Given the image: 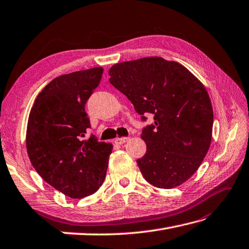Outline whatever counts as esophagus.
<instances>
[{"label":"esophagus","mask_w":249,"mask_h":249,"mask_svg":"<svg viewBox=\"0 0 249 249\" xmlns=\"http://www.w3.org/2000/svg\"><path fill=\"white\" fill-rule=\"evenodd\" d=\"M130 140V138H125V136H124V138H117L115 140V143L118 144V145H123L124 143H126Z\"/></svg>","instance_id":"esophagus-1"}]
</instances>
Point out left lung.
I'll return each instance as SVG.
<instances>
[{"label": "left lung", "instance_id": "obj_1", "mask_svg": "<svg viewBox=\"0 0 249 249\" xmlns=\"http://www.w3.org/2000/svg\"><path fill=\"white\" fill-rule=\"evenodd\" d=\"M108 74L142 119L154 115L155 124L141 135L146 154L136 161L144 178L163 189L188 180L212 142L214 114L204 86L184 65L161 57L117 63Z\"/></svg>", "mask_w": 249, "mask_h": 249}]
</instances>
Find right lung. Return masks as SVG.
I'll list each match as a JSON object with an SVG mask.
<instances>
[{"instance_id":"obj_1","label":"right lung","mask_w":249,"mask_h":249,"mask_svg":"<svg viewBox=\"0 0 249 249\" xmlns=\"http://www.w3.org/2000/svg\"><path fill=\"white\" fill-rule=\"evenodd\" d=\"M103 68L61 75L40 91L29 115L27 151L42 178L72 199L93 195L106 176L113 145L84 138L90 128L85 104Z\"/></svg>"}]
</instances>
